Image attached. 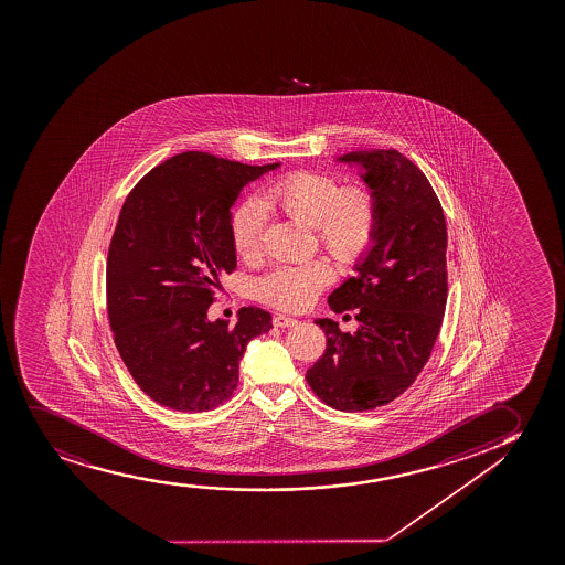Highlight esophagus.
<instances>
[{"instance_id":"obj_1","label":"esophagus","mask_w":565,"mask_h":565,"mask_svg":"<svg viewBox=\"0 0 565 565\" xmlns=\"http://www.w3.org/2000/svg\"><path fill=\"white\" fill-rule=\"evenodd\" d=\"M276 328H292V326H297L299 321L295 320V318H289V316H284V313H279L276 316L273 321Z\"/></svg>"}]
</instances>
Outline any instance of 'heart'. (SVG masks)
<instances>
[{
  "label": "heart",
  "instance_id": "heart-1",
  "mask_svg": "<svg viewBox=\"0 0 565 565\" xmlns=\"http://www.w3.org/2000/svg\"><path fill=\"white\" fill-rule=\"evenodd\" d=\"M266 207L316 228L321 247L342 265H354L365 257L375 239L379 211L370 190L342 189L329 174L297 171L270 184L263 200L249 198L232 213V244L244 258L257 257L260 252ZM331 278L333 270L326 260L278 266L260 279L258 295L274 307L300 310Z\"/></svg>",
  "mask_w": 565,
  "mask_h": 565
}]
</instances>
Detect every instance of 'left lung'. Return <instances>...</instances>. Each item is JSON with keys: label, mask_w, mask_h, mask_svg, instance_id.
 Here are the masks:
<instances>
[{"label": "left lung", "mask_w": 565, "mask_h": 565, "mask_svg": "<svg viewBox=\"0 0 565 565\" xmlns=\"http://www.w3.org/2000/svg\"><path fill=\"white\" fill-rule=\"evenodd\" d=\"M337 160L360 166L379 223L358 274L329 295L333 312L358 308V331L316 320L328 347L307 381L333 409L367 412L415 383L438 339L447 300L446 216L425 173L404 153L358 150Z\"/></svg>", "instance_id": "left-lung-1"}]
</instances>
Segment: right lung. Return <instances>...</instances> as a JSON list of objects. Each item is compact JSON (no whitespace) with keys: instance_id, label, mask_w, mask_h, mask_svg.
Wrapping results in <instances>:
<instances>
[{"instance_id":"1","label":"right lung","mask_w":565,"mask_h":565,"mask_svg":"<svg viewBox=\"0 0 565 565\" xmlns=\"http://www.w3.org/2000/svg\"><path fill=\"white\" fill-rule=\"evenodd\" d=\"M278 168L182 152L127 195L106 260V307L127 370L163 407L200 413L224 404L247 344L273 328L263 308H242L234 328L207 310L236 268L232 205L245 184Z\"/></svg>"}]
</instances>
